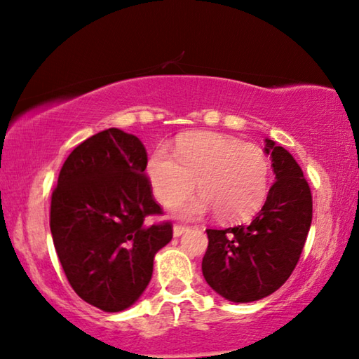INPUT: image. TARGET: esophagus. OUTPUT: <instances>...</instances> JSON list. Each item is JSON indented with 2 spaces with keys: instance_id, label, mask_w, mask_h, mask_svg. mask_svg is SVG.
<instances>
[{
  "instance_id": "obj_1",
  "label": "esophagus",
  "mask_w": 359,
  "mask_h": 359,
  "mask_svg": "<svg viewBox=\"0 0 359 359\" xmlns=\"http://www.w3.org/2000/svg\"><path fill=\"white\" fill-rule=\"evenodd\" d=\"M185 231H188V226H182V224H175L172 233H174V238H179V236H182L185 233Z\"/></svg>"
}]
</instances>
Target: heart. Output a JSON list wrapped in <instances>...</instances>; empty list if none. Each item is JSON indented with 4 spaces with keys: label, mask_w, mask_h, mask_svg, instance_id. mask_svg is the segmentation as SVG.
Listing matches in <instances>:
<instances>
[{
    "label": "heart",
    "mask_w": 359,
    "mask_h": 359,
    "mask_svg": "<svg viewBox=\"0 0 359 359\" xmlns=\"http://www.w3.org/2000/svg\"><path fill=\"white\" fill-rule=\"evenodd\" d=\"M158 201L177 205L198 188L203 194L180 209L199 217L215 210L223 222H242L263 208L271 185V161L258 145L217 133H191L175 145V156L158 147L147 163Z\"/></svg>",
    "instance_id": "obj_1"
}]
</instances>
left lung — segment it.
Here are the masks:
<instances>
[{
	"instance_id": "left-lung-1",
	"label": "left lung",
	"mask_w": 359,
	"mask_h": 359,
	"mask_svg": "<svg viewBox=\"0 0 359 359\" xmlns=\"http://www.w3.org/2000/svg\"><path fill=\"white\" fill-rule=\"evenodd\" d=\"M276 182L253 220L226 229H205L209 238L203 276L231 302H253L288 280L299 261L312 223V194L288 150L266 139Z\"/></svg>"
}]
</instances>
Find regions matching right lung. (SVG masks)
<instances>
[{
	"mask_svg": "<svg viewBox=\"0 0 359 359\" xmlns=\"http://www.w3.org/2000/svg\"><path fill=\"white\" fill-rule=\"evenodd\" d=\"M147 151L136 136L109 128L66 158L52 193L50 231L72 290L104 312L131 307L147 288L154 258L172 224H145L161 214L145 177Z\"/></svg>",
	"mask_w": 359,
	"mask_h": 359,
	"instance_id": "obj_1",
	"label": "right lung"
}]
</instances>
